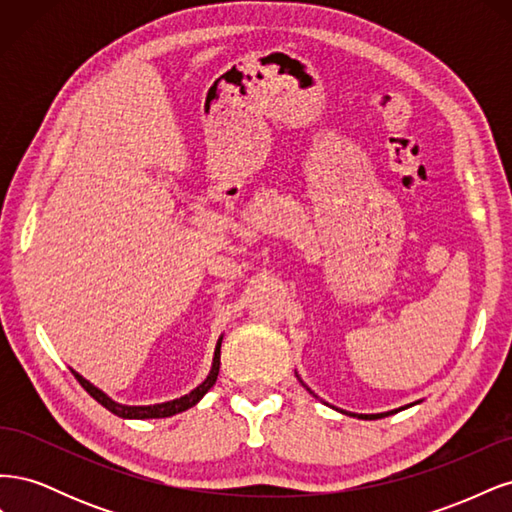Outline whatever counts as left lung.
I'll return each instance as SVG.
<instances>
[{"label": "left lung", "mask_w": 512, "mask_h": 512, "mask_svg": "<svg viewBox=\"0 0 512 512\" xmlns=\"http://www.w3.org/2000/svg\"><path fill=\"white\" fill-rule=\"evenodd\" d=\"M294 376L299 378V374L297 371H294ZM299 382L305 386L307 389V384L299 378ZM309 393H312V389H307ZM314 395V393H312ZM316 397V395H314ZM322 404H327V401H322ZM416 404H421V401H414V404H408V406H401V408H395V410H389V412H378V414H356V412H346V410H339V408H335V406H331L333 410H337V412H342V414H346V416H356V418H363V421H378V418H384V416H391V414H397V412H401V410H406V408H412V406H416ZM329 406V404H327Z\"/></svg>", "instance_id": "left-lung-1"}]
</instances>
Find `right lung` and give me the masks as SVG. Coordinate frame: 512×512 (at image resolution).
I'll return each mask as SVG.
<instances>
[{"instance_id":"right-lung-1","label":"right lung","mask_w":512,"mask_h":512,"mask_svg":"<svg viewBox=\"0 0 512 512\" xmlns=\"http://www.w3.org/2000/svg\"><path fill=\"white\" fill-rule=\"evenodd\" d=\"M222 339L224 335H220L218 344H215V352H213V363H211V369H209V376L200 382L194 391H190L188 395L183 397H177V399H170V401H162V404H153V406H126V404H119V401L108 397L102 389H98L96 384H91L89 380H85L79 371H74L70 367V371L74 374V378L81 382L83 389L94 397L100 406H104L108 412H113L115 416H121V418H138V421H145V418H166V416H175L179 412H185L190 410L192 406H196L200 399H203L207 395V391L211 389V386L215 384V380H218V374H220V348H222Z\"/></svg>"}]
</instances>
